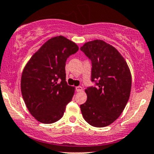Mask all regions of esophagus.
Listing matches in <instances>:
<instances>
[{
	"instance_id": "1",
	"label": "esophagus",
	"mask_w": 154,
	"mask_h": 154,
	"mask_svg": "<svg viewBox=\"0 0 154 154\" xmlns=\"http://www.w3.org/2000/svg\"><path fill=\"white\" fill-rule=\"evenodd\" d=\"M76 91H78V92H80V91H83V87H82V86L76 87Z\"/></svg>"
}]
</instances>
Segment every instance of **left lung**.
Listing matches in <instances>:
<instances>
[{
  "label": "left lung",
  "instance_id": "left-lung-1",
  "mask_svg": "<svg viewBox=\"0 0 154 154\" xmlns=\"http://www.w3.org/2000/svg\"><path fill=\"white\" fill-rule=\"evenodd\" d=\"M80 50L91 61V80L86 103L80 105L83 119L90 125L103 127L120 116L129 100L131 73L127 62L113 46L102 40L85 43Z\"/></svg>",
  "mask_w": 154,
  "mask_h": 154
}]
</instances>
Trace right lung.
<instances>
[{"label":"right lung","mask_w":154,"mask_h":154,"mask_svg":"<svg viewBox=\"0 0 154 154\" xmlns=\"http://www.w3.org/2000/svg\"><path fill=\"white\" fill-rule=\"evenodd\" d=\"M78 50L66 37H54L32 56L23 70V99L30 114L39 122L52 124L60 120L72 100L74 88L66 83L65 67L69 56Z\"/></svg>","instance_id":"right-lung-1"}]
</instances>
